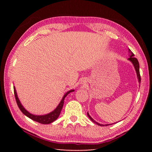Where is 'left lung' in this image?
Listing matches in <instances>:
<instances>
[{
	"instance_id": "left-lung-1",
	"label": "left lung",
	"mask_w": 152,
	"mask_h": 152,
	"mask_svg": "<svg viewBox=\"0 0 152 152\" xmlns=\"http://www.w3.org/2000/svg\"><path fill=\"white\" fill-rule=\"evenodd\" d=\"M130 51V50H129ZM131 53H132V55L130 56V58H128L129 60H130L133 63V66H134L135 67V71H136V73H137V78H138V80H139V82H141V76H140V64H139V61L137 60V59L133 57L134 56V54L132 52H131ZM87 115H88V117L90 118V119H91L92 122H94V123H96V124L99 125L100 126H107V125H102V124H100V123H98L97 122L95 121L92 119V118L90 116V115L88 114V113H87Z\"/></svg>"
}]
</instances>
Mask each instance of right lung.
Returning <instances> with one entry per match:
<instances>
[{
  "mask_svg": "<svg viewBox=\"0 0 152 152\" xmlns=\"http://www.w3.org/2000/svg\"><path fill=\"white\" fill-rule=\"evenodd\" d=\"M73 91H74V90H71V91H68L67 93L64 94V96L63 97L62 100L61 101L60 103L59 104L57 108H56L54 110H53L52 112H51L50 113H49V114H48V115H40L39 116V115H34L31 114V113L28 112L27 110L25 109V108L22 106V104H20L19 99H18L16 90H15V88L14 87V94L15 96V99H16L17 104L18 105V107H19V109L20 110V111L23 113L24 115H26L27 117L30 118L31 119H32L33 121H37L39 123H42V124H50V123L53 122L54 121H56L58 119V117H59V115H60V113H61V109H62L64 102V99H65L66 96L69 93H70V92H73Z\"/></svg>",
  "mask_w": 152,
  "mask_h": 152,
  "instance_id": "1",
  "label": "right lung"
}]
</instances>
